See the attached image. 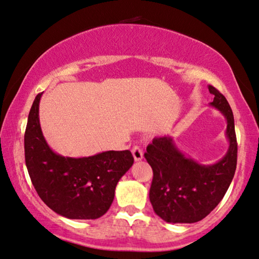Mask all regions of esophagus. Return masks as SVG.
Wrapping results in <instances>:
<instances>
[{
  "instance_id": "obj_1",
  "label": "esophagus",
  "mask_w": 259,
  "mask_h": 259,
  "mask_svg": "<svg viewBox=\"0 0 259 259\" xmlns=\"http://www.w3.org/2000/svg\"><path fill=\"white\" fill-rule=\"evenodd\" d=\"M132 154H133V157H134L135 162H140V160H142V158H143V152H142L141 148H140L139 146H134V147H133Z\"/></svg>"
}]
</instances>
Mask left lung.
<instances>
[{
  "label": "left lung",
  "mask_w": 259,
  "mask_h": 259,
  "mask_svg": "<svg viewBox=\"0 0 259 259\" xmlns=\"http://www.w3.org/2000/svg\"><path fill=\"white\" fill-rule=\"evenodd\" d=\"M213 102L227 121L230 143L226 155L212 165L187 158L171 137H157L147 147L145 157L152 168L149 198L155 213L166 223L192 224L205 218L223 200L234 177L237 143L234 116L226 97L209 86Z\"/></svg>",
  "instance_id": "left-lung-1"
}]
</instances>
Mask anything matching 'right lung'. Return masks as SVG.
I'll list each match as a JSON object with an SVG mask.
<instances>
[{
  "mask_svg": "<svg viewBox=\"0 0 259 259\" xmlns=\"http://www.w3.org/2000/svg\"><path fill=\"white\" fill-rule=\"evenodd\" d=\"M37 94L25 131V162L37 195L55 212L69 219H97L111 206L120 178L134 163L130 150L104 151L90 157L54 152L42 134Z\"/></svg>",
  "mask_w": 259,
  "mask_h": 259,
  "instance_id": "obj_1",
  "label": "right lung"
}]
</instances>
